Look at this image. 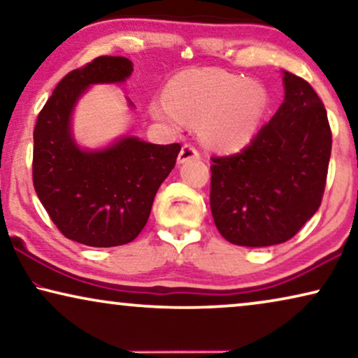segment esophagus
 Returning <instances> with one entry per match:
<instances>
[{
  "mask_svg": "<svg viewBox=\"0 0 358 358\" xmlns=\"http://www.w3.org/2000/svg\"><path fill=\"white\" fill-rule=\"evenodd\" d=\"M199 158H200L199 150L190 143H185L182 146V150H180V153H179V163H185V161L199 159Z\"/></svg>",
  "mask_w": 358,
  "mask_h": 358,
  "instance_id": "obj_1",
  "label": "esophagus"
}]
</instances>
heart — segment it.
<instances>
[{
  "instance_id": "obj_1",
  "label": "heart",
  "mask_w": 358,
  "mask_h": 358,
  "mask_svg": "<svg viewBox=\"0 0 358 358\" xmlns=\"http://www.w3.org/2000/svg\"><path fill=\"white\" fill-rule=\"evenodd\" d=\"M171 106L153 104V114L179 129L202 125L208 148L231 153L256 136L267 110V91L259 83L220 70H197L179 76L169 90Z\"/></svg>"
}]
</instances>
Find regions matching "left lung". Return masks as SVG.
<instances>
[{
    "label": "left lung",
    "mask_w": 358,
    "mask_h": 358,
    "mask_svg": "<svg viewBox=\"0 0 358 358\" xmlns=\"http://www.w3.org/2000/svg\"><path fill=\"white\" fill-rule=\"evenodd\" d=\"M285 101L251 143L212 156L210 208L227 241L248 248L282 244L320 208L332 134L324 104L303 78L283 73Z\"/></svg>",
    "instance_id": "8db88e82"
}]
</instances>
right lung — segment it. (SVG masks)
Returning <instances> with one entry per match:
<instances>
[{"label": "right lung", "instance_id": "right-lung-1", "mask_svg": "<svg viewBox=\"0 0 358 358\" xmlns=\"http://www.w3.org/2000/svg\"><path fill=\"white\" fill-rule=\"evenodd\" d=\"M134 65L125 57H97L68 73L38 112L32 180L37 197L63 236L92 248L122 246L138 236L159 185L180 151L127 136L102 151H83L71 138L70 115L94 83H119Z\"/></svg>", "mask_w": 358, "mask_h": 358}]
</instances>
